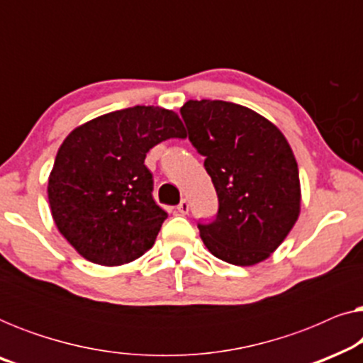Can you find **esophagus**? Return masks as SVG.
<instances>
[{"label": "esophagus", "instance_id": "1", "mask_svg": "<svg viewBox=\"0 0 363 363\" xmlns=\"http://www.w3.org/2000/svg\"><path fill=\"white\" fill-rule=\"evenodd\" d=\"M177 210H178V213H182V215H186L188 210H190V205H188L186 200H182L180 203H178Z\"/></svg>", "mask_w": 363, "mask_h": 363}]
</instances>
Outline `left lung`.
<instances>
[{
  "label": "left lung",
  "mask_w": 363,
  "mask_h": 363,
  "mask_svg": "<svg viewBox=\"0 0 363 363\" xmlns=\"http://www.w3.org/2000/svg\"><path fill=\"white\" fill-rule=\"evenodd\" d=\"M180 112L220 201L216 220L198 225L203 242L230 264L262 262L301 213L299 168L289 142L240 104L203 99L183 104Z\"/></svg>",
  "instance_id": "8db88e82"
}]
</instances>
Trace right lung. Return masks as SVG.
Segmentation results:
<instances>
[{"label":"right lung","instance_id":"obj_1","mask_svg":"<svg viewBox=\"0 0 363 363\" xmlns=\"http://www.w3.org/2000/svg\"><path fill=\"white\" fill-rule=\"evenodd\" d=\"M185 138L177 112L135 106L74 128L48 180L52 220L87 261L122 266L150 250L168 216L152 196L145 157L168 138Z\"/></svg>","mask_w":363,"mask_h":363}]
</instances>
